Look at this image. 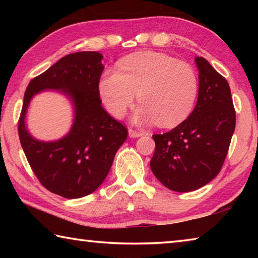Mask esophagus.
<instances>
[{"label":"esophagus","instance_id":"esophagus-1","mask_svg":"<svg viewBox=\"0 0 258 258\" xmlns=\"http://www.w3.org/2000/svg\"><path fill=\"white\" fill-rule=\"evenodd\" d=\"M143 134H145V133L141 132V131H135V130H132V128L128 130L130 138H139V137H142Z\"/></svg>","mask_w":258,"mask_h":258}]
</instances>
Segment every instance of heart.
I'll list each match as a JSON object with an SVG mask.
<instances>
[{
    "label": "heart",
    "instance_id": "b5f03b06",
    "mask_svg": "<svg viewBox=\"0 0 258 258\" xmlns=\"http://www.w3.org/2000/svg\"><path fill=\"white\" fill-rule=\"evenodd\" d=\"M199 81L194 67L159 52H142L106 71L98 92L106 110L121 118L135 97L141 106L134 115L138 124L174 127L187 118L198 97Z\"/></svg>",
    "mask_w": 258,
    "mask_h": 258
}]
</instances>
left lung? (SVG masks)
<instances>
[{
	"label": "left lung",
	"mask_w": 258,
	"mask_h": 258,
	"mask_svg": "<svg viewBox=\"0 0 258 258\" xmlns=\"http://www.w3.org/2000/svg\"><path fill=\"white\" fill-rule=\"evenodd\" d=\"M197 104L185 120L164 134H155L150 160L154 175L167 189L189 192L220 173L235 127V111L228 81L203 56Z\"/></svg>",
	"instance_id": "left-lung-1"
}]
</instances>
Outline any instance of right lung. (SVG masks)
Here are the masks:
<instances>
[{
	"mask_svg": "<svg viewBox=\"0 0 258 258\" xmlns=\"http://www.w3.org/2000/svg\"><path fill=\"white\" fill-rule=\"evenodd\" d=\"M94 51L71 53L27 86L18 132L21 147L35 175L47 190L67 199L82 198L102 184L127 130L101 106L98 84L104 66ZM66 95L74 108L70 132L55 142H40L29 133L25 113L34 95L43 90Z\"/></svg>",
	"mask_w": 258,
	"mask_h": 258,
	"instance_id": "obj_1",
	"label": "right lung"
}]
</instances>
